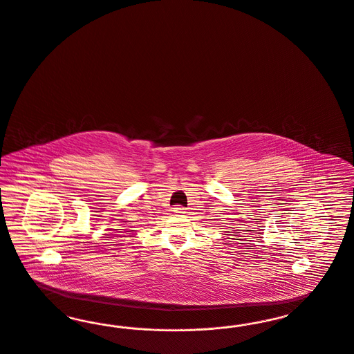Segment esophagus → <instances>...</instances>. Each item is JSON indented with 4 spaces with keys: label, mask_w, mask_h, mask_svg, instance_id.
I'll return each mask as SVG.
<instances>
[{
    "label": "esophagus",
    "mask_w": 354,
    "mask_h": 354,
    "mask_svg": "<svg viewBox=\"0 0 354 354\" xmlns=\"http://www.w3.org/2000/svg\"><path fill=\"white\" fill-rule=\"evenodd\" d=\"M185 210V207H184V206H180V205H176V206L173 207V212H174L176 214H184V213H186Z\"/></svg>",
    "instance_id": "34e87169"
}]
</instances>
